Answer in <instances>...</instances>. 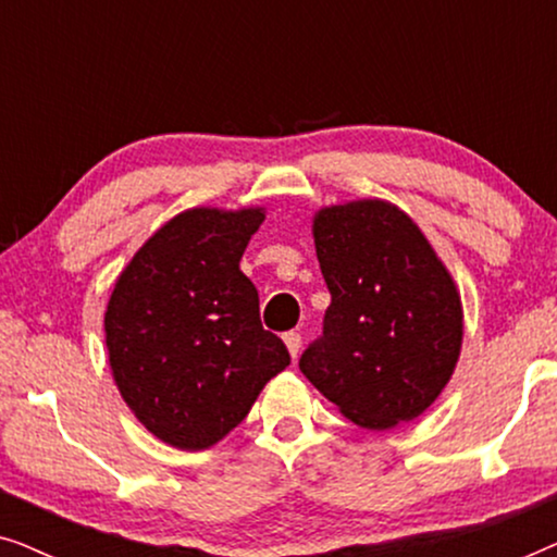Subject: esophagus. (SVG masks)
<instances>
[{"label":"esophagus","mask_w":557,"mask_h":557,"mask_svg":"<svg viewBox=\"0 0 557 557\" xmlns=\"http://www.w3.org/2000/svg\"><path fill=\"white\" fill-rule=\"evenodd\" d=\"M284 342H286V347H288V355L294 357H299V352H301V334L299 332H286L284 334Z\"/></svg>","instance_id":"1"}]
</instances>
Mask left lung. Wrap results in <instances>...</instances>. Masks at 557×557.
Returning <instances> with one entry per match:
<instances>
[{"label": "left lung", "instance_id": "1", "mask_svg": "<svg viewBox=\"0 0 557 557\" xmlns=\"http://www.w3.org/2000/svg\"><path fill=\"white\" fill-rule=\"evenodd\" d=\"M332 304L299 368L349 421L408 423L438 398L461 352V299L446 265L406 212L357 200L314 215Z\"/></svg>", "mask_w": 557, "mask_h": 557}]
</instances>
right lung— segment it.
<instances>
[{"mask_svg": "<svg viewBox=\"0 0 557 557\" xmlns=\"http://www.w3.org/2000/svg\"><path fill=\"white\" fill-rule=\"evenodd\" d=\"M263 208L180 212L121 271L106 309V349L121 398L147 431L202 451L248 416L292 362L258 314L240 271Z\"/></svg>", "mask_w": 557, "mask_h": 557, "instance_id": "1", "label": "right lung"}]
</instances>
